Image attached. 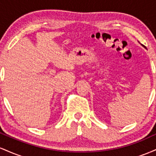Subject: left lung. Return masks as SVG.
Returning a JSON list of instances; mask_svg holds the SVG:
<instances>
[{
  "label": "left lung",
  "mask_w": 156,
  "mask_h": 156,
  "mask_svg": "<svg viewBox=\"0 0 156 156\" xmlns=\"http://www.w3.org/2000/svg\"><path fill=\"white\" fill-rule=\"evenodd\" d=\"M141 46H143V47H144V48H146V47H145V46H144V45H143V44H141Z\"/></svg>",
  "instance_id": "8db88e82"
}]
</instances>
